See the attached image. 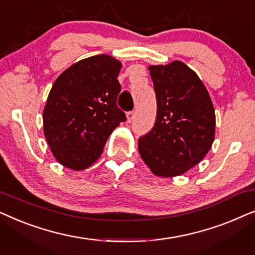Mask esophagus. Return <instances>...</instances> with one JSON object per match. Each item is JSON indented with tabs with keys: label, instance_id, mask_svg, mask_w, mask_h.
I'll list each match as a JSON object with an SVG mask.
<instances>
[{
	"label": "esophagus",
	"instance_id": "obj_1",
	"mask_svg": "<svg viewBox=\"0 0 255 255\" xmlns=\"http://www.w3.org/2000/svg\"><path fill=\"white\" fill-rule=\"evenodd\" d=\"M127 120L128 123H131L134 120V111H128V113H127Z\"/></svg>",
	"mask_w": 255,
	"mask_h": 255
}]
</instances>
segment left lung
Here are the masks:
<instances>
[{
  "mask_svg": "<svg viewBox=\"0 0 255 255\" xmlns=\"http://www.w3.org/2000/svg\"><path fill=\"white\" fill-rule=\"evenodd\" d=\"M156 97L152 130L138 139L141 159L156 176L172 177L201 162L215 139L211 99L196 73L182 61L149 66Z\"/></svg>",
  "mask_w": 255,
  "mask_h": 255,
  "instance_id": "1",
  "label": "left lung"
}]
</instances>
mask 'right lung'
I'll list each match as a JSON object with an SVG mask.
<instances>
[{"label":"right lung","mask_w":255,"mask_h":255,"mask_svg":"<svg viewBox=\"0 0 255 255\" xmlns=\"http://www.w3.org/2000/svg\"><path fill=\"white\" fill-rule=\"evenodd\" d=\"M122 64L107 54L86 58L59 75L43 113L44 133L62 166L82 170L102 154L104 145L127 121L117 107Z\"/></svg>","instance_id":"right-lung-1"}]
</instances>
